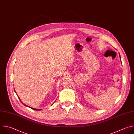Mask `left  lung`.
<instances>
[{"label": "left lung", "mask_w": 134, "mask_h": 134, "mask_svg": "<svg viewBox=\"0 0 134 134\" xmlns=\"http://www.w3.org/2000/svg\"><path fill=\"white\" fill-rule=\"evenodd\" d=\"M120 59H121V58H120Z\"/></svg>", "instance_id": "1"}]
</instances>
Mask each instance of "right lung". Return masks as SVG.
I'll list each match as a JSON object with an SVG mask.
<instances>
[{
    "instance_id": "obj_1",
    "label": "right lung",
    "mask_w": 134,
    "mask_h": 134,
    "mask_svg": "<svg viewBox=\"0 0 134 134\" xmlns=\"http://www.w3.org/2000/svg\"><path fill=\"white\" fill-rule=\"evenodd\" d=\"M26 106H26V105H25ZM31 109H34V110H42V109H35V108H31Z\"/></svg>"
}]
</instances>
